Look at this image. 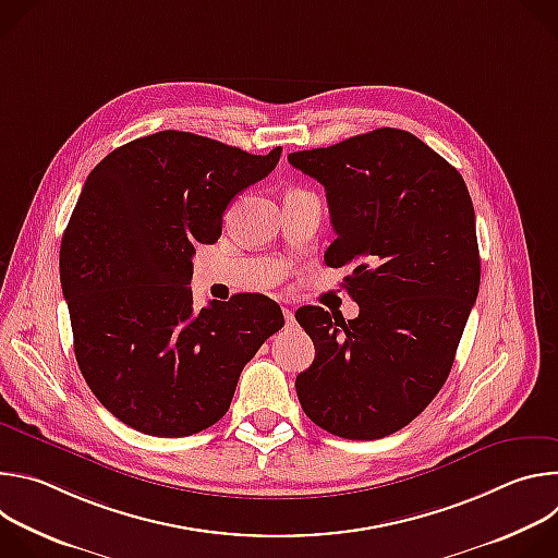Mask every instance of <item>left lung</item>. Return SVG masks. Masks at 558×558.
I'll use <instances>...</instances> for the list:
<instances>
[{
	"label": "left lung",
	"instance_id": "obj_1",
	"mask_svg": "<svg viewBox=\"0 0 558 558\" xmlns=\"http://www.w3.org/2000/svg\"><path fill=\"white\" fill-rule=\"evenodd\" d=\"M274 168L269 154L166 130L90 172L61 238V284L76 364L130 428L187 437L214 426L276 331L258 304L198 306L190 287L194 247L214 245L233 196Z\"/></svg>",
	"mask_w": 558,
	"mask_h": 558
}]
</instances>
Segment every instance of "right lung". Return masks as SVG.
I'll return each instance as SVG.
<instances>
[{
    "label": "right lung",
    "instance_id": "obj_1",
    "mask_svg": "<svg viewBox=\"0 0 558 558\" xmlns=\"http://www.w3.org/2000/svg\"><path fill=\"white\" fill-rule=\"evenodd\" d=\"M289 163L327 192L329 263L368 260L349 278L355 320L311 331L300 407L331 435L381 439L433 402L480 293L470 194L437 151L395 128L293 151Z\"/></svg>",
    "mask_w": 558,
    "mask_h": 558
}]
</instances>
